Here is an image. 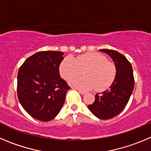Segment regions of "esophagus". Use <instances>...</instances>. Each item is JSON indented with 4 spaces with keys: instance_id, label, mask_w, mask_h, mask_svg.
Instances as JSON below:
<instances>
[{
    "instance_id": "obj_1",
    "label": "esophagus",
    "mask_w": 151,
    "mask_h": 151,
    "mask_svg": "<svg viewBox=\"0 0 151 151\" xmlns=\"http://www.w3.org/2000/svg\"><path fill=\"white\" fill-rule=\"evenodd\" d=\"M79 93H80V94H81V95H85L86 94V91H81V90H79Z\"/></svg>"
}]
</instances>
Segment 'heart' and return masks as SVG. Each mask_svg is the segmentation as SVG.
Instances as JSON below:
<instances>
[{
	"label": "heart",
	"instance_id": "obj_1",
	"mask_svg": "<svg viewBox=\"0 0 151 151\" xmlns=\"http://www.w3.org/2000/svg\"><path fill=\"white\" fill-rule=\"evenodd\" d=\"M84 71V78H73ZM60 73L66 80L73 78L69 84L81 90H90L95 88L98 91L107 88L113 82L116 68L106 57L96 52H90L77 56L74 60L67 57L60 65Z\"/></svg>",
	"mask_w": 151,
	"mask_h": 151
}]
</instances>
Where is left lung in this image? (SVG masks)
I'll return each instance as SVG.
<instances>
[{"mask_svg": "<svg viewBox=\"0 0 151 151\" xmlns=\"http://www.w3.org/2000/svg\"><path fill=\"white\" fill-rule=\"evenodd\" d=\"M100 51L109 55L113 60L116 75L109 88L97 94L92 104L88 106L91 113L100 119H110L122 112L127 104L133 88L134 77L130 63L123 54L109 49Z\"/></svg>", "mask_w": 151, "mask_h": 151, "instance_id": "1", "label": "left lung"}]
</instances>
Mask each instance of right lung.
I'll use <instances>...</instances> for the list:
<instances>
[{"mask_svg": "<svg viewBox=\"0 0 151 151\" xmlns=\"http://www.w3.org/2000/svg\"><path fill=\"white\" fill-rule=\"evenodd\" d=\"M64 53L40 51L27 59L18 70L17 93L29 115L49 122L58 115L70 87L60 75Z\"/></svg>", "mask_w": 151, "mask_h": 151, "instance_id": "1", "label": "right lung"}]
</instances>
